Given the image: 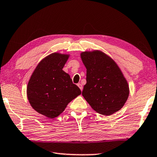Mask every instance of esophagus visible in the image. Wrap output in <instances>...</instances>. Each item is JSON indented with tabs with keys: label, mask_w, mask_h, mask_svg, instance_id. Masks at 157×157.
<instances>
[{
	"label": "esophagus",
	"mask_w": 157,
	"mask_h": 157,
	"mask_svg": "<svg viewBox=\"0 0 157 157\" xmlns=\"http://www.w3.org/2000/svg\"><path fill=\"white\" fill-rule=\"evenodd\" d=\"M77 86H78V87H79V88H80V90H81V91H82V90H83V86H82L81 83H78V84H77Z\"/></svg>",
	"instance_id": "1"
}]
</instances>
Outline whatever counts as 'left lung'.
Wrapping results in <instances>:
<instances>
[{
    "label": "left lung",
    "mask_w": 157,
    "mask_h": 157,
    "mask_svg": "<svg viewBox=\"0 0 157 157\" xmlns=\"http://www.w3.org/2000/svg\"><path fill=\"white\" fill-rule=\"evenodd\" d=\"M81 56L87 69L85 99L101 114L119 111L128 99L129 86L117 63L101 51L82 52Z\"/></svg>",
    "instance_id": "obj_1"
}]
</instances>
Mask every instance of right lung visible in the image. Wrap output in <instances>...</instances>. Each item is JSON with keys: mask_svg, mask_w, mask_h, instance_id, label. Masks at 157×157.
Masks as SVG:
<instances>
[{"mask_svg": "<svg viewBox=\"0 0 157 157\" xmlns=\"http://www.w3.org/2000/svg\"><path fill=\"white\" fill-rule=\"evenodd\" d=\"M68 57L59 53L45 57L38 63L27 85L30 105L50 119L61 114L67 104L81 94L70 75L63 70Z\"/></svg>", "mask_w": 157, "mask_h": 157, "instance_id": "add662e5", "label": "right lung"}]
</instances>
